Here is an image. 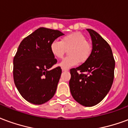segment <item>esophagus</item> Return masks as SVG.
<instances>
[{
	"mask_svg": "<svg viewBox=\"0 0 128 128\" xmlns=\"http://www.w3.org/2000/svg\"><path fill=\"white\" fill-rule=\"evenodd\" d=\"M62 71H68V69L64 68H62Z\"/></svg>",
	"mask_w": 128,
	"mask_h": 128,
	"instance_id": "34e87169",
	"label": "esophagus"
}]
</instances>
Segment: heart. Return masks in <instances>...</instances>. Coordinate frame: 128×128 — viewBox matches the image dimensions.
Returning a JSON list of instances; mask_svg holds the SVG:
<instances>
[{"instance_id": "obj_1", "label": "heart", "mask_w": 128, "mask_h": 128, "mask_svg": "<svg viewBox=\"0 0 128 128\" xmlns=\"http://www.w3.org/2000/svg\"><path fill=\"white\" fill-rule=\"evenodd\" d=\"M68 51L69 56L64 58L60 63L64 68H69L78 64L87 61L93 50L92 42L87 40L86 36L76 32L64 36L62 40H53L50 45V50L53 56L58 59H62Z\"/></svg>"}]
</instances>
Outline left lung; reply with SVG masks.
I'll return each mask as SVG.
<instances>
[{
  "label": "left lung",
  "instance_id": "left-lung-1",
  "mask_svg": "<svg viewBox=\"0 0 128 128\" xmlns=\"http://www.w3.org/2000/svg\"><path fill=\"white\" fill-rule=\"evenodd\" d=\"M87 30L92 40V52L83 64L70 70L69 86L77 102L93 106L104 98L111 88L115 62L108 43L94 30Z\"/></svg>",
  "mask_w": 128,
  "mask_h": 128
}]
</instances>
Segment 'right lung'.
<instances>
[{
  "label": "right lung",
  "instance_id": "add662e5",
  "mask_svg": "<svg viewBox=\"0 0 128 128\" xmlns=\"http://www.w3.org/2000/svg\"><path fill=\"white\" fill-rule=\"evenodd\" d=\"M64 34L58 30L39 28L24 38L14 58V79L26 100L42 104L53 98L62 74L50 50L53 40Z\"/></svg>",
  "mask_w": 128,
  "mask_h": 128
}]
</instances>
